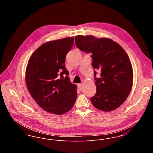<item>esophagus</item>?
<instances>
[{"label":"esophagus","instance_id":"obj_1","mask_svg":"<svg viewBox=\"0 0 153 153\" xmlns=\"http://www.w3.org/2000/svg\"><path fill=\"white\" fill-rule=\"evenodd\" d=\"M78 87L79 88L80 90H82V84H78Z\"/></svg>","mask_w":153,"mask_h":153}]
</instances>
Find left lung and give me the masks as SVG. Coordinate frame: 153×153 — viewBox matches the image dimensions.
Returning a JSON list of instances; mask_svg holds the SVG:
<instances>
[{"mask_svg":"<svg viewBox=\"0 0 153 153\" xmlns=\"http://www.w3.org/2000/svg\"><path fill=\"white\" fill-rule=\"evenodd\" d=\"M75 43L80 51L92 53V65L101 71L96 78V93L91 98L93 105L103 111L119 107L130 93L133 83V71L129 57L117 42L106 38L93 36H75Z\"/></svg>","mask_w":153,"mask_h":153,"instance_id":"1","label":"left lung"}]
</instances>
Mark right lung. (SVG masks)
Masks as SVG:
<instances>
[{
	"label": "right lung",
	"mask_w": 153,
	"mask_h": 153,
	"mask_svg": "<svg viewBox=\"0 0 153 153\" xmlns=\"http://www.w3.org/2000/svg\"><path fill=\"white\" fill-rule=\"evenodd\" d=\"M73 43V36L45 43L34 51L26 68V83L31 96L41 108L56 115L72 109L77 98V87L70 82L65 66Z\"/></svg>",
	"instance_id": "right-lung-1"
}]
</instances>
